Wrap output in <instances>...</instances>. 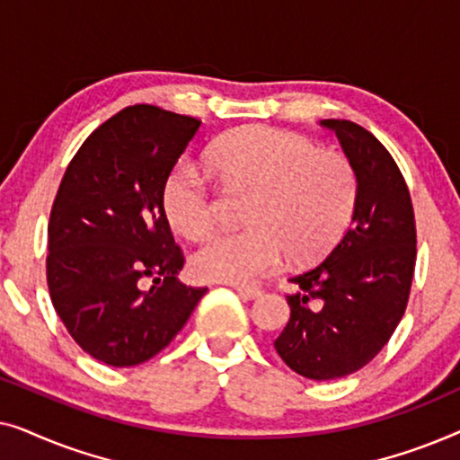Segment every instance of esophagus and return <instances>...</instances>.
<instances>
[{
	"instance_id": "1",
	"label": "esophagus",
	"mask_w": 460,
	"mask_h": 460,
	"mask_svg": "<svg viewBox=\"0 0 460 460\" xmlns=\"http://www.w3.org/2000/svg\"><path fill=\"white\" fill-rule=\"evenodd\" d=\"M234 288L238 293L243 295L244 299H257L261 295V288H255V287H247V285H234Z\"/></svg>"
}]
</instances>
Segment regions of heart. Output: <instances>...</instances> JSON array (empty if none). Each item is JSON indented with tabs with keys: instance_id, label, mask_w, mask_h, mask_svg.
Instances as JSON below:
<instances>
[{
	"instance_id": "1",
	"label": "heart",
	"mask_w": 460,
	"mask_h": 460,
	"mask_svg": "<svg viewBox=\"0 0 460 460\" xmlns=\"http://www.w3.org/2000/svg\"><path fill=\"white\" fill-rule=\"evenodd\" d=\"M207 163L232 188L253 192L244 209L249 228L219 232L192 255L200 279L249 282L288 255L310 263L329 253L348 228L358 197L351 163L316 150L304 136L266 125L230 131L211 144ZM172 228L190 241L216 222V200L192 163H180L163 184Z\"/></svg>"
}]
</instances>
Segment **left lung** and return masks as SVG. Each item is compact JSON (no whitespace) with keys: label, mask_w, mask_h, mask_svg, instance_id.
<instances>
[{"label":"left lung","mask_w":460,"mask_h":460,"mask_svg":"<svg viewBox=\"0 0 460 460\" xmlns=\"http://www.w3.org/2000/svg\"><path fill=\"white\" fill-rule=\"evenodd\" d=\"M335 131L358 180L351 226L323 263L293 276L291 318L274 348L295 373L341 379L373 360L394 335L411 295L417 228L406 181L387 148L345 119Z\"/></svg>","instance_id":"1"}]
</instances>
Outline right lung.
Wrapping results in <instances>:
<instances>
[{"label": "right lung", "mask_w": 460, "mask_h": 460, "mask_svg": "<svg viewBox=\"0 0 460 460\" xmlns=\"http://www.w3.org/2000/svg\"><path fill=\"white\" fill-rule=\"evenodd\" d=\"M199 119L128 106L100 125L66 167L48 226V287L79 348L136 367L184 329L207 288L178 279L163 184Z\"/></svg>", "instance_id": "obj_1"}]
</instances>
